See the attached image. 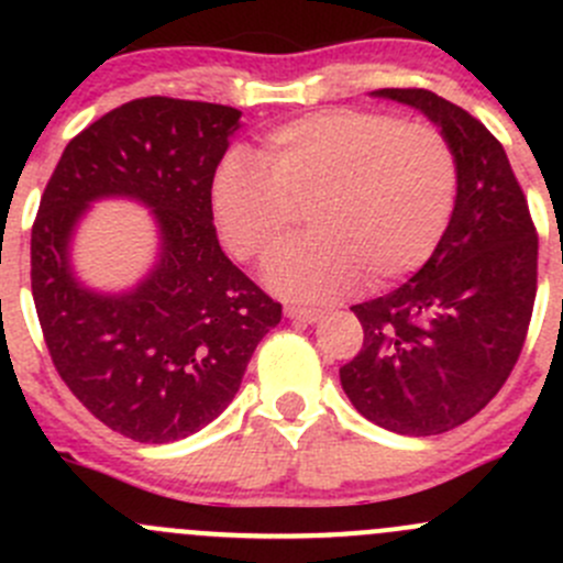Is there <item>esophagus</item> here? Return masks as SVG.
<instances>
[{"label": "esophagus", "mask_w": 563, "mask_h": 563, "mask_svg": "<svg viewBox=\"0 0 563 563\" xmlns=\"http://www.w3.org/2000/svg\"><path fill=\"white\" fill-rule=\"evenodd\" d=\"M286 316L294 318V321L316 323V321H321V318H323V310H316V308H297V305H288Z\"/></svg>", "instance_id": "34e87169"}]
</instances>
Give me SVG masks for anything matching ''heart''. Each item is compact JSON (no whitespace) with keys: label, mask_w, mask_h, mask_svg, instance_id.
<instances>
[{"label":"heart","mask_w":563,"mask_h":563,"mask_svg":"<svg viewBox=\"0 0 563 563\" xmlns=\"http://www.w3.org/2000/svg\"><path fill=\"white\" fill-rule=\"evenodd\" d=\"M457 201V157L428 122L382 111L323 108L264 135L258 161L229 150L209 185L212 218L236 261L266 258L297 209L310 234L269 261L272 291L329 302L422 269L444 240Z\"/></svg>","instance_id":"b5f03b06"}]
</instances>
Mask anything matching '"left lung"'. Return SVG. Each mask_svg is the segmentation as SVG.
I'll list each match as a JSON object with an SVG mask.
<instances>
[{
  "label": "left lung",
  "instance_id": "left-lung-1",
  "mask_svg": "<svg viewBox=\"0 0 563 563\" xmlns=\"http://www.w3.org/2000/svg\"><path fill=\"white\" fill-rule=\"evenodd\" d=\"M428 113L457 157V201L433 258L387 297L354 305L360 354L340 367L356 411L391 433L439 435L479 413L523 351L537 229L501 141L428 89H378Z\"/></svg>",
  "mask_w": 563,
  "mask_h": 563
}]
</instances>
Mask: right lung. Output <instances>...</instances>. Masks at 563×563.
I'll return each instance as SVG.
<instances>
[{
  "label": "right lung",
  "instance_id": "add662e5",
  "mask_svg": "<svg viewBox=\"0 0 563 563\" xmlns=\"http://www.w3.org/2000/svg\"><path fill=\"white\" fill-rule=\"evenodd\" d=\"M231 106L139 98L76 135L32 225V297L51 362L92 417L124 439L168 444L234 400L258 340L283 305L220 250L214 166L240 128ZM128 195L153 207L164 253L130 295L77 286L66 245L89 200Z\"/></svg>",
  "mask_w": 563,
  "mask_h": 563
}]
</instances>
